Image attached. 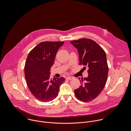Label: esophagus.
<instances>
[{"label": "esophagus", "instance_id": "34e87169", "mask_svg": "<svg viewBox=\"0 0 131 131\" xmlns=\"http://www.w3.org/2000/svg\"><path fill=\"white\" fill-rule=\"evenodd\" d=\"M67 80H72V79H74V78L73 77H71V76H69V77H67Z\"/></svg>", "mask_w": 131, "mask_h": 131}]
</instances>
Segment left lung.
Masks as SVG:
<instances>
[{
    "label": "left lung",
    "mask_w": 131,
    "mask_h": 131,
    "mask_svg": "<svg viewBox=\"0 0 131 131\" xmlns=\"http://www.w3.org/2000/svg\"><path fill=\"white\" fill-rule=\"evenodd\" d=\"M71 43L77 49L79 64L89 68L88 76L81 79V85L75 90V95L82 101L89 102L96 98L105 85L108 73L106 53L100 46L90 39H81Z\"/></svg>",
    "instance_id": "8db88e82"
}]
</instances>
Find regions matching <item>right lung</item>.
<instances>
[{"label":"right lung","instance_id":"right-lung-1","mask_svg":"<svg viewBox=\"0 0 131 131\" xmlns=\"http://www.w3.org/2000/svg\"><path fill=\"white\" fill-rule=\"evenodd\" d=\"M64 42L46 41L39 43L29 53L25 66L28 87L39 100L48 102L58 95L59 87L64 82L63 77L50 78L56 53Z\"/></svg>","mask_w":131,"mask_h":131}]
</instances>
